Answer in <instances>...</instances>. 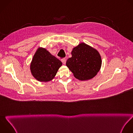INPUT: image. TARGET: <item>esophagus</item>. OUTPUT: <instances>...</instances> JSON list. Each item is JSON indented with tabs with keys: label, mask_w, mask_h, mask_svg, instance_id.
Listing matches in <instances>:
<instances>
[{
	"label": "esophagus",
	"mask_w": 133,
	"mask_h": 133,
	"mask_svg": "<svg viewBox=\"0 0 133 133\" xmlns=\"http://www.w3.org/2000/svg\"><path fill=\"white\" fill-rule=\"evenodd\" d=\"M61 61L64 64H66V59L65 58H63L61 59Z\"/></svg>",
	"instance_id": "1"
}]
</instances>
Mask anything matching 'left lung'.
<instances>
[{"instance_id": "8db88e82", "label": "left lung", "mask_w": 133, "mask_h": 133, "mask_svg": "<svg viewBox=\"0 0 133 133\" xmlns=\"http://www.w3.org/2000/svg\"><path fill=\"white\" fill-rule=\"evenodd\" d=\"M71 54L66 66L75 78L87 81L95 76L102 65L101 57L96 49L83 43L74 48Z\"/></svg>"}]
</instances>
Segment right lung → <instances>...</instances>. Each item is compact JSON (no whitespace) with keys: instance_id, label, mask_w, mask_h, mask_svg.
<instances>
[{"instance_id":"obj_1","label":"right lung","mask_w":133,"mask_h":133,"mask_svg":"<svg viewBox=\"0 0 133 133\" xmlns=\"http://www.w3.org/2000/svg\"><path fill=\"white\" fill-rule=\"evenodd\" d=\"M61 61L45 48H38L34 55L30 64L33 76L38 81L48 82L54 78L59 67Z\"/></svg>"}]
</instances>
